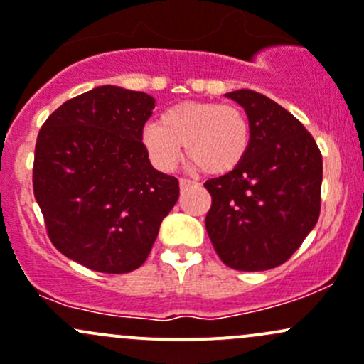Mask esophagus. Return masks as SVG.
<instances>
[{
    "instance_id": "34e87169",
    "label": "esophagus",
    "mask_w": 364,
    "mask_h": 364,
    "mask_svg": "<svg viewBox=\"0 0 364 364\" xmlns=\"http://www.w3.org/2000/svg\"><path fill=\"white\" fill-rule=\"evenodd\" d=\"M193 185H196V181H192V179H186V178L179 179V186H181V190L188 188V186H193Z\"/></svg>"
}]
</instances>
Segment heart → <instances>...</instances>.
Segmentation results:
<instances>
[{
  "mask_svg": "<svg viewBox=\"0 0 364 364\" xmlns=\"http://www.w3.org/2000/svg\"><path fill=\"white\" fill-rule=\"evenodd\" d=\"M250 123L236 105L216 102H183L161 112L159 123L146 124L142 144L160 171L178 165L185 146L186 159L205 174L236 168L250 148Z\"/></svg>",
  "mask_w": 364,
  "mask_h": 364,
  "instance_id": "1",
  "label": "heart"
}]
</instances>
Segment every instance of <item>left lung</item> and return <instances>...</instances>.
<instances>
[{"label":"left lung","instance_id":"1","mask_svg":"<svg viewBox=\"0 0 364 364\" xmlns=\"http://www.w3.org/2000/svg\"><path fill=\"white\" fill-rule=\"evenodd\" d=\"M225 97L247 111L252 139L236 168L204 183L211 196L205 230L225 266L273 269L291 259L321 215V149L271 98L252 90Z\"/></svg>","mask_w":364,"mask_h":364}]
</instances>
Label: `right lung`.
<instances>
[{"label":"right lung","instance_id":"obj_1","mask_svg":"<svg viewBox=\"0 0 364 364\" xmlns=\"http://www.w3.org/2000/svg\"><path fill=\"white\" fill-rule=\"evenodd\" d=\"M155 98L100 86L65 102L36 137L33 192L47 234L87 269L123 274L148 259L179 183L153 168L142 130Z\"/></svg>","mask_w":364,"mask_h":364}]
</instances>
